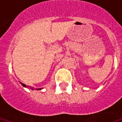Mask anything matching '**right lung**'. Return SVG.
Segmentation results:
<instances>
[{"label": "right lung", "instance_id": "1", "mask_svg": "<svg viewBox=\"0 0 122 122\" xmlns=\"http://www.w3.org/2000/svg\"><path fill=\"white\" fill-rule=\"evenodd\" d=\"M20 83L21 84V86L24 87H27V86H26V84H25L22 83V82H20ZM30 89H31L32 90H34V88H33V87H31ZM41 89H42V88H38V89H36V90H41Z\"/></svg>", "mask_w": 122, "mask_h": 122}]
</instances>
